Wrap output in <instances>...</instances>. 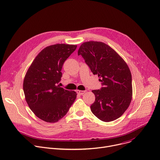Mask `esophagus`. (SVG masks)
<instances>
[{
    "label": "esophagus",
    "instance_id": "34e87169",
    "mask_svg": "<svg viewBox=\"0 0 160 160\" xmlns=\"http://www.w3.org/2000/svg\"><path fill=\"white\" fill-rule=\"evenodd\" d=\"M85 92H86V91H80V90H77V92L78 94H80V95L83 94Z\"/></svg>",
    "mask_w": 160,
    "mask_h": 160
}]
</instances>
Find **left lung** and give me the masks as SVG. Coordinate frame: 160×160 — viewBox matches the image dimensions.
<instances>
[{
	"mask_svg": "<svg viewBox=\"0 0 160 160\" xmlns=\"http://www.w3.org/2000/svg\"><path fill=\"white\" fill-rule=\"evenodd\" d=\"M78 55H82L92 73L98 75L102 85L100 89L92 91L95 101L91 106V112L104 122L118 119L132 98V77L127 64L102 42H83Z\"/></svg>",
	"mask_w": 160,
	"mask_h": 160,
	"instance_id": "obj_1",
	"label": "left lung"
}]
</instances>
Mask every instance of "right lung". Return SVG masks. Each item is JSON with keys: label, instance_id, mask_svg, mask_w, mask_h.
<instances>
[{"label": "right lung", "instance_id": "1", "mask_svg": "<svg viewBox=\"0 0 160 160\" xmlns=\"http://www.w3.org/2000/svg\"><path fill=\"white\" fill-rule=\"evenodd\" d=\"M77 46L56 44L46 47L35 58L23 81L27 103L38 118L56 122L68 113L77 98L75 91L61 88L62 68Z\"/></svg>", "mask_w": 160, "mask_h": 160}]
</instances>
